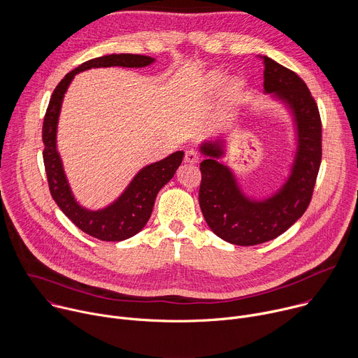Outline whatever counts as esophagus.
Instances as JSON below:
<instances>
[{
  "instance_id": "34e87169",
  "label": "esophagus",
  "mask_w": 358,
  "mask_h": 358,
  "mask_svg": "<svg viewBox=\"0 0 358 358\" xmlns=\"http://www.w3.org/2000/svg\"><path fill=\"white\" fill-rule=\"evenodd\" d=\"M184 160H185V163L196 164V163L199 162L198 152H196L195 150H187V151H185V156H184Z\"/></svg>"
}]
</instances>
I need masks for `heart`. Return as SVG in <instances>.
Wrapping results in <instances>:
<instances>
[{"instance_id": "b5f03b06", "label": "heart", "mask_w": 358, "mask_h": 358, "mask_svg": "<svg viewBox=\"0 0 358 358\" xmlns=\"http://www.w3.org/2000/svg\"><path fill=\"white\" fill-rule=\"evenodd\" d=\"M227 80V76L224 73H214L210 79V86L213 89H220L222 87V85L225 83ZM242 90V82L239 79H232L228 85V94L231 97H236Z\"/></svg>"}]
</instances>
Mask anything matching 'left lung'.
Instances as JSON below:
<instances>
[{"label": "left lung", "instance_id": "8db88e82", "mask_svg": "<svg viewBox=\"0 0 358 358\" xmlns=\"http://www.w3.org/2000/svg\"><path fill=\"white\" fill-rule=\"evenodd\" d=\"M264 87L292 108L297 124L299 150L292 176L283 188L266 201H250L238 188L232 173L218 159L224 155L217 143L202 144L207 159L201 162L198 192L203 218L215 235L241 246L272 241L287 231L308 210L322 163V120L309 87L293 71L268 57Z\"/></svg>", "mask_w": 358, "mask_h": 358}]
</instances>
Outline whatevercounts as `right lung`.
<instances>
[{"instance_id":"1","label":"right lung","mask_w":358,"mask_h":358,"mask_svg":"<svg viewBox=\"0 0 358 358\" xmlns=\"http://www.w3.org/2000/svg\"><path fill=\"white\" fill-rule=\"evenodd\" d=\"M152 58L131 54H113L83 62L76 69L65 75L58 83L43 117L42 141H43V164L48 178L50 195L58 203L62 213L85 234L100 241L119 242L124 241L143 229L147 224L159 191L173 178L176 170L180 167L184 152L176 151L167 159L144 167L130 182L122 196L110 207L100 211H87L78 206L73 199L66 177L64 174L62 163L57 151V124L61 112L64 94L78 72L100 68V66H126L143 68L152 64Z\"/></svg>"}]
</instances>
